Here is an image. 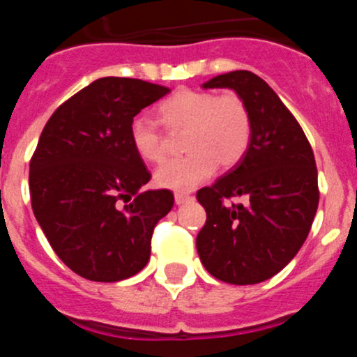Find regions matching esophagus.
Instances as JSON below:
<instances>
[{"label":"esophagus","instance_id":"esophagus-1","mask_svg":"<svg viewBox=\"0 0 357 357\" xmlns=\"http://www.w3.org/2000/svg\"><path fill=\"white\" fill-rule=\"evenodd\" d=\"M193 200V197L189 193H182V191H178V193H175V204L176 206H182V204H185V202Z\"/></svg>","mask_w":357,"mask_h":357}]
</instances>
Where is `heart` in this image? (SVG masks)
<instances>
[{
    "instance_id": "b5f03b06",
    "label": "heart",
    "mask_w": 357,
    "mask_h": 357,
    "mask_svg": "<svg viewBox=\"0 0 357 357\" xmlns=\"http://www.w3.org/2000/svg\"><path fill=\"white\" fill-rule=\"evenodd\" d=\"M159 119L168 132H184L188 155L166 160L155 172V184L189 191L207 181L216 168H232L245 157L252 139V118L239 94L181 89L160 103ZM128 137L141 160L157 164L166 155V137L151 119L135 116Z\"/></svg>"
}]
</instances>
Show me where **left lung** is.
<instances>
[{"instance_id": "left-lung-1", "label": "left lung", "mask_w": 357, "mask_h": 357, "mask_svg": "<svg viewBox=\"0 0 357 357\" xmlns=\"http://www.w3.org/2000/svg\"><path fill=\"white\" fill-rule=\"evenodd\" d=\"M229 87L252 118L247 153L197 193L207 213L197 236L202 264L229 284H257L279 273L307 238L318 209V172L304 130L275 91L250 71H230L204 84ZM245 197L247 204H229Z\"/></svg>"}]
</instances>
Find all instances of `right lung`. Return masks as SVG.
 <instances>
[{
	"label": "right lung",
	"instance_id": "right-lung-1",
	"mask_svg": "<svg viewBox=\"0 0 357 357\" xmlns=\"http://www.w3.org/2000/svg\"><path fill=\"white\" fill-rule=\"evenodd\" d=\"M168 93L137 78H98L43 128L30 160L31 209L55 254L84 279H128L150 259L153 229L175 198L143 191L151 175L128 125Z\"/></svg>",
	"mask_w": 357,
	"mask_h": 357
}]
</instances>
